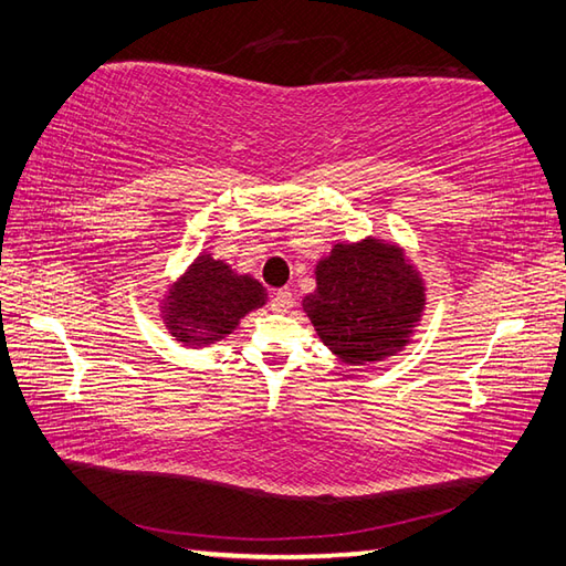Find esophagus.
I'll use <instances>...</instances> for the list:
<instances>
[{
	"instance_id": "esophagus-1",
	"label": "esophagus",
	"mask_w": 566,
	"mask_h": 566,
	"mask_svg": "<svg viewBox=\"0 0 566 566\" xmlns=\"http://www.w3.org/2000/svg\"><path fill=\"white\" fill-rule=\"evenodd\" d=\"M271 307L275 312H287L293 307V293L291 291H275L271 297Z\"/></svg>"
}]
</instances>
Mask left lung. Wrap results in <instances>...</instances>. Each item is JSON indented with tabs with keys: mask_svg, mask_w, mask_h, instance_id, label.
Returning a JSON list of instances; mask_svg holds the SVG:
<instances>
[{
	"mask_svg": "<svg viewBox=\"0 0 566 566\" xmlns=\"http://www.w3.org/2000/svg\"><path fill=\"white\" fill-rule=\"evenodd\" d=\"M303 310L319 342L346 366L401 354L426 310V281L405 247L366 237L336 242L315 266Z\"/></svg>",
	"mask_w": 566,
	"mask_h": 566,
	"instance_id": "obj_1",
	"label": "left lung"
}]
</instances>
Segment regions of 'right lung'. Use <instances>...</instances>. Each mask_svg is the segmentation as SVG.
I'll list each match as a JSON object with an SVG mask.
<instances>
[{
    "mask_svg": "<svg viewBox=\"0 0 566 566\" xmlns=\"http://www.w3.org/2000/svg\"><path fill=\"white\" fill-rule=\"evenodd\" d=\"M266 300V287L254 275L237 273L228 261L200 251L157 303L161 324L174 342L186 348H208L230 336Z\"/></svg>",
    "mask_w": 566,
    "mask_h": 566,
    "instance_id": "add662e5",
    "label": "right lung"
}]
</instances>
